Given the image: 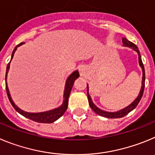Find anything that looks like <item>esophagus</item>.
<instances>
[{
	"label": "esophagus",
	"mask_w": 155,
	"mask_h": 155,
	"mask_svg": "<svg viewBox=\"0 0 155 155\" xmlns=\"http://www.w3.org/2000/svg\"><path fill=\"white\" fill-rule=\"evenodd\" d=\"M79 72H80L81 75H83L85 73V68L83 65H81V66H79Z\"/></svg>",
	"instance_id": "34e87169"
}]
</instances>
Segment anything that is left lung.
Instances as JSON below:
<instances>
[{"label":"left lung","instance_id":"8db88e82","mask_svg":"<svg viewBox=\"0 0 155 155\" xmlns=\"http://www.w3.org/2000/svg\"><path fill=\"white\" fill-rule=\"evenodd\" d=\"M123 44H124V46L128 47V48H130L134 50V51H137V55H138V62L139 65H140V68L142 69V82H141V88H140V93H139L138 96L132 102L131 104L128 105L127 107H126L125 108L121 109L120 110L116 111V112H108V111L103 110L101 109L98 108L97 106L93 104V100H92L91 97L89 94V86L87 84V97H88V101H89V104H90L91 109L94 111L95 113L98 115L101 116V117H104L107 118H110V119H114V118H121L123 117L126 116L127 114H129L130 111H132L135 107L137 106V104H139L140 99H141L142 96H143V90H144V85H145V72H144V67H143V62L141 60V56H140V51H139L138 48L137 47L136 45H134V43H132L131 41H128L126 38H122Z\"/></svg>","mask_w":155,"mask_h":155}]
</instances>
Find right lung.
<instances>
[{"mask_svg":"<svg viewBox=\"0 0 155 155\" xmlns=\"http://www.w3.org/2000/svg\"><path fill=\"white\" fill-rule=\"evenodd\" d=\"M23 44H25V42H21L19 45H18L15 48V49L13 50V52L12 54V58H11V61L12 60L13 58L14 55H15V51L17 50L18 47L21 46ZM11 61H10L9 63L7 65V70H6V76H5V85H6V91L7 94H8V99H9L10 102L12 105L13 106L14 108L15 109V110L17 112H18L19 114H21L22 116L25 117L26 118H28V119L31 120H34L35 122L38 123H44V124H50V123H53L55 120L60 118L64 114H65V110H67L68 107V100H69V94H70V92L72 90V88L73 84H74V82L77 78L79 77V73L78 72V70L74 71V72L71 73L69 76V77L67 78L66 81H65V90H64V94H63V102H62V104L60 107H57V108L53 109V110H51L45 111V112H40V113H30V112H26V111L22 110L21 109L19 108L18 107H17V105H15V104L14 103L13 100L12 99L11 97V94H10L9 90H8V83H7V76H8V70L10 69V63H11Z\"/></svg>","mask_w":155,"mask_h":155,"instance_id":"add662e5","label":"right lung"}]
</instances>
